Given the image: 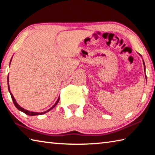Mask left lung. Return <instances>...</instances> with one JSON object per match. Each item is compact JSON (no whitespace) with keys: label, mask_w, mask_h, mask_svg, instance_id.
<instances>
[{"label":"left lung","mask_w":155,"mask_h":155,"mask_svg":"<svg viewBox=\"0 0 155 155\" xmlns=\"http://www.w3.org/2000/svg\"><path fill=\"white\" fill-rule=\"evenodd\" d=\"M143 65H144V70H145V64H144V61H143Z\"/></svg>","instance_id":"1"}]
</instances>
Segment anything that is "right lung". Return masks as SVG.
Wrapping results in <instances>:
<instances>
[{"instance_id":"right-lung-1","label":"right lung","mask_w":155,"mask_h":155,"mask_svg":"<svg viewBox=\"0 0 155 155\" xmlns=\"http://www.w3.org/2000/svg\"><path fill=\"white\" fill-rule=\"evenodd\" d=\"M11 61H12V60H11ZM10 63H11V61H10ZM8 77H9V75H8ZM7 79H8V90H9V91L10 94H11V96H12V101H13V102H14V105L15 106V107H16V108H17L18 110H20V111H22V112H24L25 114H26L27 115H42V114H46V112H48V111H51V110L52 109H53L54 107L57 105V103H59V98H58V100H57V102L55 103V104H54V105L52 106L51 109H49L48 110H47V111H44V112H41V113H37V112H32V111H27V110H26V109H23L22 107H21L19 105V104H18L17 103V102L15 101V98H14V96H13V94H12L11 92H10V89H9V77H8V78H7Z\"/></svg>"}]
</instances>
